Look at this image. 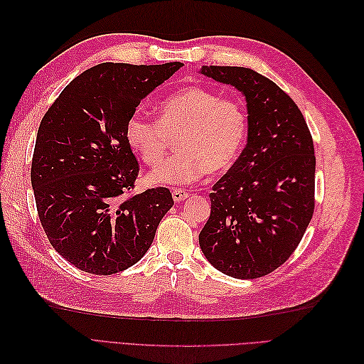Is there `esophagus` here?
Returning <instances> with one entry per match:
<instances>
[{"instance_id":"obj_1","label":"esophagus","mask_w":364,"mask_h":364,"mask_svg":"<svg viewBox=\"0 0 364 364\" xmlns=\"http://www.w3.org/2000/svg\"><path fill=\"white\" fill-rule=\"evenodd\" d=\"M171 196H173L174 202H182V200H185V199H186V197L190 196V193H188V191H185V190H182V188H174V190L171 191Z\"/></svg>"}]
</instances>
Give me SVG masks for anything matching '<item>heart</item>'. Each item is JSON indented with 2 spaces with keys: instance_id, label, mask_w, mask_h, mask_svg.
I'll return each mask as SVG.
<instances>
[{
  "instance_id": "heart-1",
  "label": "heart",
  "mask_w": 364,
  "mask_h": 364,
  "mask_svg": "<svg viewBox=\"0 0 364 364\" xmlns=\"http://www.w3.org/2000/svg\"><path fill=\"white\" fill-rule=\"evenodd\" d=\"M249 130L245 107L202 86L171 94L158 107L156 123L134 115L124 136L129 147L149 167H156L171 139L173 156L149 176L156 185H185L206 174L229 170L243 151Z\"/></svg>"
}]
</instances>
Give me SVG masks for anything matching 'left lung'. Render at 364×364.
Returning <instances> with one entry per match:
<instances>
[{"mask_svg":"<svg viewBox=\"0 0 364 364\" xmlns=\"http://www.w3.org/2000/svg\"><path fill=\"white\" fill-rule=\"evenodd\" d=\"M200 73L235 86L249 119L245 150L209 194L200 249L228 277H266L290 258L314 213L310 129L291 98L257 71L211 65Z\"/></svg>","mask_w":364,"mask_h":364,"instance_id":"8db88e82","label":"left lung"}]
</instances>
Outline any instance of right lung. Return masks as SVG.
Returning <instances> with one entry per match:
<instances>
[{"label":"right lung","instance_id":"right-lung-1","mask_svg":"<svg viewBox=\"0 0 364 364\" xmlns=\"http://www.w3.org/2000/svg\"><path fill=\"white\" fill-rule=\"evenodd\" d=\"M183 63L106 62L65 87L38 130L31 186L51 246L77 269L112 274L138 262L173 206L168 188H135L139 164L124 127Z\"/></svg>","mask_w":364,"mask_h":364}]
</instances>
